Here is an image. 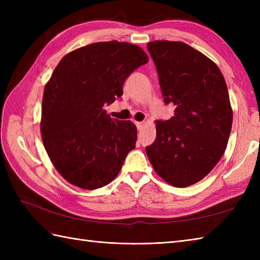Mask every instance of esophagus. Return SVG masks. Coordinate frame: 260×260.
Returning <instances> with one entry per match:
<instances>
[{
    "label": "esophagus",
    "instance_id": "esophagus-1",
    "mask_svg": "<svg viewBox=\"0 0 260 260\" xmlns=\"http://www.w3.org/2000/svg\"><path fill=\"white\" fill-rule=\"evenodd\" d=\"M136 127H137V129L139 131H142L143 128H144V126H145V123L144 121H136Z\"/></svg>",
    "mask_w": 260,
    "mask_h": 260
}]
</instances>
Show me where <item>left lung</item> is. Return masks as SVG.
<instances>
[{
    "label": "left lung",
    "mask_w": 260,
    "mask_h": 260,
    "mask_svg": "<svg viewBox=\"0 0 260 260\" xmlns=\"http://www.w3.org/2000/svg\"><path fill=\"white\" fill-rule=\"evenodd\" d=\"M169 120L156 121V139L146 154L169 184L185 187L208 175L223 155L233 126L228 88L212 60L180 41L147 43Z\"/></svg>",
    "instance_id": "obj_1"
}]
</instances>
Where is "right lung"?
Segmentation results:
<instances>
[{"label":"right lung","instance_id":"1","mask_svg":"<svg viewBox=\"0 0 260 260\" xmlns=\"http://www.w3.org/2000/svg\"><path fill=\"white\" fill-rule=\"evenodd\" d=\"M148 61L139 46L96 42L60 60L42 98L41 136L62 178L80 189L109 184L135 147L136 126L104 109L123 95L133 71Z\"/></svg>","mask_w":260,"mask_h":260}]
</instances>
